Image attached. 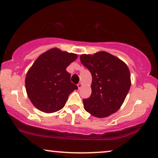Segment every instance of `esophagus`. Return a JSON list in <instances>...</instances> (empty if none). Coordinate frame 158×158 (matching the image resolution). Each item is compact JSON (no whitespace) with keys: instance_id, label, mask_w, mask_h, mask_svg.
<instances>
[{"instance_id":"esophagus-1","label":"esophagus","mask_w":158,"mask_h":158,"mask_svg":"<svg viewBox=\"0 0 158 158\" xmlns=\"http://www.w3.org/2000/svg\"><path fill=\"white\" fill-rule=\"evenodd\" d=\"M77 86H78L79 89H81V88L82 87V86H83V84H82L81 82H80V83L78 84V85H77Z\"/></svg>"}]
</instances>
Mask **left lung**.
Returning <instances> with one entry per match:
<instances>
[{
  "label": "left lung",
  "mask_w": 158,
  "mask_h": 158,
  "mask_svg": "<svg viewBox=\"0 0 158 158\" xmlns=\"http://www.w3.org/2000/svg\"><path fill=\"white\" fill-rule=\"evenodd\" d=\"M80 61L92 76V94L83 99L84 110L99 118L114 114L121 107L131 86L127 64L105 52L81 54Z\"/></svg>",
  "instance_id": "obj_1"
}]
</instances>
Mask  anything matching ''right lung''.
<instances>
[{
  "label": "right lung",
  "instance_id": "obj_1",
  "mask_svg": "<svg viewBox=\"0 0 158 158\" xmlns=\"http://www.w3.org/2000/svg\"><path fill=\"white\" fill-rule=\"evenodd\" d=\"M77 54L62 52L57 48L46 51L34 61L26 76L28 98L35 107L45 113L61 110L69 95L77 89L70 81L66 69L76 60Z\"/></svg>",
  "mask_w": 158,
  "mask_h": 158
}]
</instances>
